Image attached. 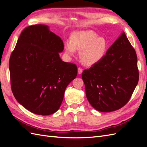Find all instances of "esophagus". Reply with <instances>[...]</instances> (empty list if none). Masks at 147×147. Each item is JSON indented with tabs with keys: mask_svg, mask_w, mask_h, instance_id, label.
Wrapping results in <instances>:
<instances>
[{
	"mask_svg": "<svg viewBox=\"0 0 147 147\" xmlns=\"http://www.w3.org/2000/svg\"><path fill=\"white\" fill-rule=\"evenodd\" d=\"M82 72H83L82 69L80 68V67H78V74L79 75H80V74H82Z\"/></svg>",
	"mask_w": 147,
	"mask_h": 147,
	"instance_id": "34e87169",
	"label": "esophagus"
}]
</instances>
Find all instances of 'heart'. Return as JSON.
I'll use <instances>...</instances> for the list:
<instances>
[{
	"instance_id": "b5f03b06",
	"label": "heart",
	"mask_w": 147,
	"mask_h": 147,
	"mask_svg": "<svg viewBox=\"0 0 147 147\" xmlns=\"http://www.w3.org/2000/svg\"><path fill=\"white\" fill-rule=\"evenodd\" d=\"M108 43L105 38L99 37L93 31H83L75 34L72 40H67L64 43L65 53L70 56H75L77 50L81 51L80 58L88 66L99 63L105 56Z\"/></svg>"
}]
</instances>
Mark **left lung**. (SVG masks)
Segmentation results:
<instances>
[{"label": "left lung", "mask_w": 147, "mask_h": 147, "mask_svg": "<svg viewBox=\"0 0 147 147\" xmlns=\"http://www.w3.org/2000/svg\"><path fill=\"white\" fill-rule=\"evenodd\" d=\"M87 99L101 112L121 109L130 99L139 82L136 51L124 32L104 59L82 75Z\"/></svg>", "instance_id": "8db88e82"}]
</instances>
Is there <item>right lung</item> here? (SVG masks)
<instances>
[{
	"mask_svg": "<svg viewBox=\"0 0 147 147\" xmlns=\"http://www.w3.org/2000/svg\"><path fill=\"white\" fill-rule=\"evenodd\" d=\"M61 38L44 24L25 28L9 62L11 86L15 99L33 113L57 112L68 84L77 75V66L62 61Z\"/></svg>",
	"mask_w": 147,
	"mask_h": 147,
	"instance_id": "1",
	"label": "right lung"
}]
</instances>
